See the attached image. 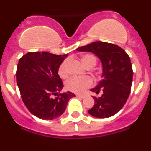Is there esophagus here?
I'll use <instances>...</instances> for the list:
<instances>
[{
    "instance_id": "obj_1",
    "label": "esophagus",
    "mask_w": 151,
    "mask_h": 151,
    "mask_svg": "<svg viewBox=\"0 0 151 151\" xmlns=\"http://www.w3.org/2000/svg\"><path fill=\"white\" fill-rule=\"evenodd\" d=\"M76 97H81V98H85V96H84V95H79V94H76Z\"/></svg>"
}]
</instances>
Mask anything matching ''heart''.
Here are the masks:
<instances>
[{
    "label": "heart",
    "instance_id": "heart-1",
    "mask_svg": "<svg viewBox=\"0 0 151 151\" xmlns=\"http://www.w3.org/2000/svg\"><path fill=\"white\" fill-rule=\"evenodd\" d=\"M82 62L86 67L94 66L97 59L94 55L86 54L82 57ZM58 74L61 78H68L69 72V60H65L58 69ZM94 81L90 76L73 77L66 82V88L76 94H83L87 89L93 86Z\"/></svg>",
    "mask_w": 151,
    "mask_h": 151
}]
</instances>
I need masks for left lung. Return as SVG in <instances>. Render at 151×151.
I'll list each match as a JSON object with an SVG mask.
<instances>
[{"mask_svg": "<svg viewBox=\"0 0 151 151\" xmlns=\"http://www.w3.org/2000/svg\"><path fill=\"white\" fill-rule=\"evenodd\" d=\"M78 51L94 53L103 65V79L91 91L101 97H93L94 106L88 110L97 118L113 116L122 108L127 101L132 83L133 71L130 58L118 45L96 41L77 48Z\"/></svg>", "mask_w": 151, "mask_h": 151, "instance_id": "8db88e82", "label": "left lung"}]
</instances>
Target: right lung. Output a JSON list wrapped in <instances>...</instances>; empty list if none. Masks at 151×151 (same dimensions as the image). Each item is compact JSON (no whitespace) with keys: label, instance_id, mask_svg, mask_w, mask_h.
I'll return each instance as SVG.
<instances>
[{"label":"right lung","instance_id":"right-lung-1","mask_svg":"<svg viewBox=\"0 0 151 151\" xmlns=\"http://www.w3.org/2000/svg\"><path fill=\"white\" fill-rule=\"evenodd\" d=\"M66 56L29 52L19 60L16 76L21 97L29 112L38 118L52 120L59 117L69 100L76 96L67 91L52 97L63 87L58 69Z\"/></svg>","mask_w":151,"mask_h":151}]
</instances>
